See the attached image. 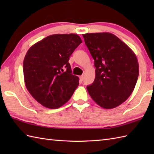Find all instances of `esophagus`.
<instances>
[{"instance_id":"1","label":"esophagus","mask_w":154,"mask_h":154,"mask_svg":"<svg viewBox=\"0 0 154 154\" xmlns=\"http://www.w3.org/2000/svg\"><path fill=\"white\" fill-rule=\"evenodd\" d=\"M83 79H84V76H83V75H81V76L79 77V79H80V81H83Z\"/></svg>"}]
</instances>
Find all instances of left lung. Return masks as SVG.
I'll return each instance as SVG.
<instances>
[{"label": "left lung", "mask_w": 154, "mask_h": 154, "mask_svg": "<svg viewBox=\"0 0 154 154\" xmlns=\"http://www.w3.org/2000/svg\"><path fill=\"white\" fill-rule=\"evenodd\" d=\"M93 57L94 82L87 87L98 105L114 109L126 100L134 89L139 65L134 51L115 35L108 32L83 34Z\"/></svg>", "instance_id": "8db88e82"}]
</instances>
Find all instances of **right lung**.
<instances>
[{"label": "right lung", "instance_id": "right-lung-1", "mask_svg": "<svg viewBox=\"0 0 154 154\" xmlns=\"http://www.w3.org/2000/svg\"><path fill=\"white\" fill-rule=\"evenodd\" d=\"M82 43L75 34L49 35L32 45L23 63L26 89L38 102L48 109L63 106L79 85L69 60Z\"/></svg>", "mask_w": 154, "mask_h": 154}]
</instances>
